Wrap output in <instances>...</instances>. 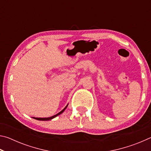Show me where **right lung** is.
<instances>
[{
  "mask_svg": "<svg viewBox=\"0 0 151 151\" xmlns=\"http://www.w3.org/2000/svg\"><path fill=\"white\" fill-rule=\"evenodd\" d=\"M68 105V104H67V105H66V106L65 107V108H64V109L62 110V111L58 112V113H57V114H55V115H53V116H50V117H47V118H36V117H33V119H37V120H38V121H50V120H52V119H53L54 118H55V117H57V116L60 115V114H62L63 112L65 111V109H66V108H67Z\"/></svg>",
  "mask_w": 151,
  "mask_h": 151,
  "instance_id": "obj_1",
  "label": "right lung"
}]
</instances>
